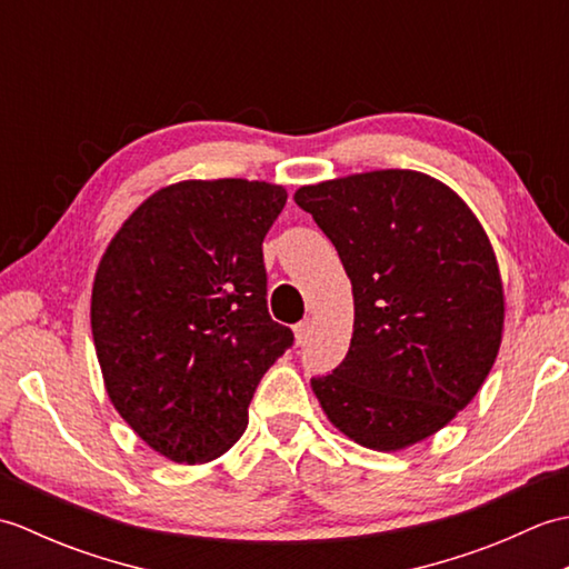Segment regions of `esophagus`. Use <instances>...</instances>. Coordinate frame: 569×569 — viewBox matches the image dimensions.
<instances>
[{
    "mask_svg": "<svg viewBox=\"0 0 569 569\" xmlns=\"http://www.w3.org/2000/svg\"><path fill=\"white\" fill-rule=\"evenodd\" d=\"M293 332H296V342L298 345H306L310 340V332H312L310 320H300L296 328H293Z\"/></svg>",
    "mask_w": 569,
    "mask_h": 569,
    "instance_id": "obj_1",
    "label": "esophagus"
}]
</instances>
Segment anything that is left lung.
<instances>
[{
    "mask_svg": "<svg viewBox=\"0 0 569 569\" xmlns=\"http://www.w3.org/2000/svg\"><path fill=\"white\" fill-rule=\"evenodd\" d=\"M340 253L355 293L349 352L312 391L369 450L430 438L477 396L497 359L503 288L467 204L416 171H371L296 192Z\"/></svg>",
    "mask_w": 569,
    "mask_h": 569,
    "instance_id": "8db88e82",
    "label": "left lung"
}]
</instances>
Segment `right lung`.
Returning a JSON list of instances; mask_svg holds the SVG:
<instances>
[{
  "label": "right lung",
  "instance_id": "1",
  "mask_svg": "<svg viewBox=\"0 0 569 569\" xmlns=\"http://www.w3.org/2000/svg\"><path fill=\"white\" fill-rule=\"evenodd\" d=\"M286 198L241 178L168 186L100 261L90 320L107 393L173 462L224 455L261 377L293 345L266 308L261 249Z\"/></svg>",
  "mask_w": 569,
  "mask_h": 569
}]
</instances>
